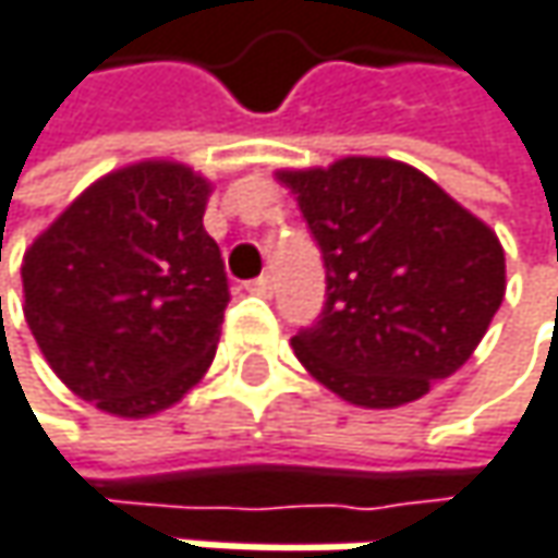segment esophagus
Returning a JSON list of instances; mask_svg holds the SVG:
<instances>
[{"instance_id": "esophagus-1", "label": "esophagus", "mask_w": 558, "mask_h": 558, "mask_svg": "<svg viewBox=\"0 0 558 558\" xmlns=\"http://www.w3.org/2000/svg\"><path fill=\"white\" fill-rule=\"evenodd\" d=\"M247 292H254V295H272V276H259L254 282H247Z\"/></svg>"}]
</instances>
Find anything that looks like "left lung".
Here are the masks:
<instances>
[{
    "instance_id": "1",
    "label": "left lung",
    "mask_w": 558,
    "mask_h": 558,
    "mask_svg": "<svg viewBox=\"0 0 558 558\" xmlns=\"http://www.w3.org/2000/svg\"><path fill=\"white\" fill-rule=\"evenodd\" d=\"M327 266L320 320L292 337L307 375L339 400L393 410L454 375L505 299L496 231L393 158L276 171Z\"/></svg>"
}]
</instances>
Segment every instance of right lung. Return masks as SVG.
<instances>
[{"instance_id": "add662e5", "label": "right lung", "mask_w": 558, "mask_h": 558, "mask_svg": "<svg viewBox=\"0 0 558 558\" xmlns=\"http://www.w3.org/2000/svg\"><path fill=\"white\" fill-rule=\"evenodd\" d=\"M209 193L180 161H136L82 190L24 251V320L47 365L110 416L174 407L216 359L228 279L203 228Z\"/></svg>"}]
</instances>
